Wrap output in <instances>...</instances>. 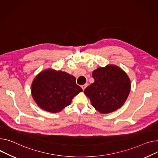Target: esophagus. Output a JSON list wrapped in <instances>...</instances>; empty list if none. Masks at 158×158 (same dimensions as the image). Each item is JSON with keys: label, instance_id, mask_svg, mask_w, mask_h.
<instances>
[{"label": "esophagus", "instance_id": "obj_1", "mask_svg": "<svg viewBox=\"0 0 158 158\" xmlns=\"http://www.w3.org/2000/svg\"><path fill=\"white\" fill-rule=\"evenodd\" d=\"M87 86H88V84H85V85H82V86H81V88H82V90H85V88H86Z\"/></svg>", "mask_w": 158, "mask_h": 158}]
</instances>
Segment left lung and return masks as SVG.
<instances>
[{"label":"left lung","instance_id":"obj_1","mask_svg":"<svg viewBox=\"0 0 158 158\" xmlns=\"http://www.w3.org/2000/svg\"><path fill=\"white\" fill-rule=\"evenodd\" d=\"M92 76L94 82L84 93L94 109L101 114H109L123 106L131 89L127 73L118 66L109 64L94 70Z\"/></svg>","mask_w":158,"mask_h":158}]
</instances>
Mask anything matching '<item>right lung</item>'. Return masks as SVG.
Here are the masks:
<instances>
[{
  "label": "right lung",
  "mask_w": 158,
  "mask_h": 158,
  "mask_svg": "<svg viewBox=\"0 0 158 158\" xmlns=\"http://www.w3.org/2000/svg\"><path fill=\"white\" fill-rule=\"evenodd\" d=\"M82 91V88L76 85L74 76L52 69L41 71L31 86V96L37 106L51 113L61 111Z\"/></svg>",
  "instance_id": "1"
}]
</instances>
